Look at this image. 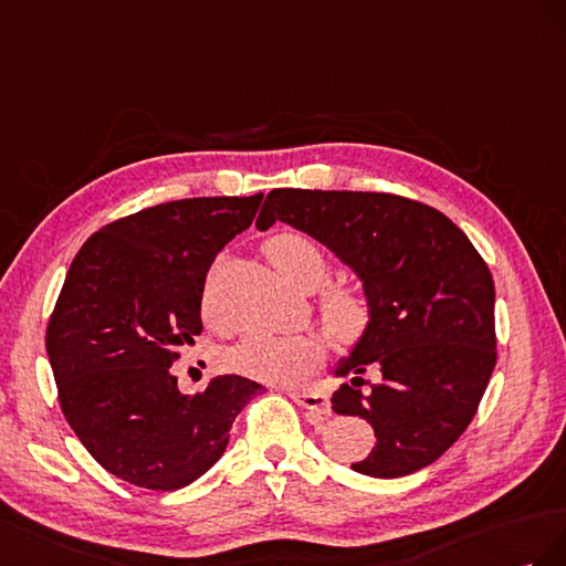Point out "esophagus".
<instances>
[{
    "label": "esophagus",
    "instance_id": "obj_1",
    "mask_svg": "<svg viewBox=\"0 0 566 566\" xmlns=\"http://www.w3.org/2000/svg\"><path fill=\"white\" fill-rule=\"evenodd\" d=\"M289 396H292V400L298 402L301 408L311 410L315 415H329V410H332L327 396L319 394V391H298V389H294V391H289Z\"/></svg>",
    "mask_w": 566,
    "mask_h": 566
}]
</instances>
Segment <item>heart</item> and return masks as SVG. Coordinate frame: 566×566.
Here are the masks:
<instances>
[{
	"mask_svg": "<svg viewBox=\"0 0 566 566\" xmlns=\"http://www.w3.org/2000/svg\"><path fill=\"white\" fill-rule=\"evenodd\" d=\"M265 253L272 268L301 292H313L327 280V261L322 251L294 232L274 234ZM203 311L211 313V292H206ZM373 319V308L365 292L350 284L329 286L322 294V322L338 344H353L365 334ZM222 360L232 373L258 381H298L319 365L322 346L305 334H268L251 332L222 353Z\"/></svg>",
	"mask_w": 566,
	"mask_h": 566,
	"instance_id": "1",
	"label": "heart"
}]
</instances>
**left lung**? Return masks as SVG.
Instances as JSON below:
<instances>
[{"label": "left lung", "mask_w": 566, "mask_h": 566, "mask_svg": "<svg viewBox=\"0 0 566 566\" xmlns=\"http://www.w3.org/2000/svg\"><path fill=\"white\" fill-rule=\"evenodd\" d=\"M305 232L329 249L373 308L365 334L329 369L350 377L332 410L375 429L355 472L398 479L439 460L479 408L495 367V286L453 220L394 193L272 189L255 220ZM367 366L380 381L360 390Z\"/></svg>", "instance_id": "1"}]
</instances>
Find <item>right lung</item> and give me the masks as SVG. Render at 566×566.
<instances>
[{"label": "right lung", "instance_id": "obj_1", "mask_svg": "<svg viewBox=\"0 0 566 566\" xmlns=\"http://www.w3.org/2000/svg\"><path fill=\"white\" fill-rule=\"evenodd\" d=\"M263 193L158 203L94 232L46 327L61 410L106 472L139 489L189 486L222 458L234 417L263 394L222 375L180 394L170 365L201 334L206 272L251 228Z\"/></svg>", "mask_w": 566, "mask_h": 566}]
</instances>
